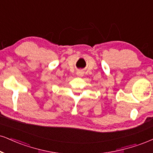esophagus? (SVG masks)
I'll use <instances>...</instances> for the list:
<instances>
[{
	"mask_svg": "<svg viewBox=\"0 0 153 153\" xmlns=\"http://www.w3.org/2000/svg\"><path fill=\"white\" fill-rule=\"evenodd\" d=\"M76 75L78 76H79V77H81V76H83V75H84V72H83L82 71H76Z\"/></svg>",
	"mask_w": 153,
	"mask_h": 153,
	"instance_id": "34e87169",
	"label": "esophagus"
}]
</instances>
